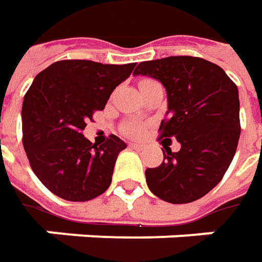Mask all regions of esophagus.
Returning <instances> with one entry per match:
<instances>
[{
    "mask_svg": "<svg viewBox=\"0 0 262 262\" xmlns=\"http://www.w3.org/2000/svg\"><path fill=\"white\" fill-rule=\"evenodd\" d=\"M128 147H129V148H133V150H143V148H144L143 144H137V143H129Z\"/></svg>",
    "mask_w": 262,
    "mask_h": 262,
    "instance_id": "34e87169",
    "label": "esophagus"
}]
</instances>
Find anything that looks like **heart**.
Masks as SVG:
<instances>
[{"label":"heart","instance_id":"heart-1","mask_svg":"<svg viewBox=\"0 0 262 262\" xmlns=\"http://www.w3.org/2000/svg\"><path fill=\"white\" fill-rule=\"evenodd\" d=\"M148 83H153L151 80H143L141 83H140V86H144V84H148ZM121 131L128 137H133V138H138V137L143 136V133H144V128L143 125L140 124V122H137V121H126L122 124L121 126Z\"/></svg>","mask_w":262,"mask_h":262}]
</instances>
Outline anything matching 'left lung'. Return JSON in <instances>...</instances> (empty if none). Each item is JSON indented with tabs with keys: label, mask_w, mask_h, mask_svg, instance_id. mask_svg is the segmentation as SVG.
Returning a JSON list of instances; mask_svg holds the SVG:
<instances>
[{
	"label": "left lung",
	"mask_w": 262,
	"mask_h": 262,
	"mask_svg": "<svg viewBox=\"0 0 262 262\" xmlns=\"http://www.w3.org/2000/svg\"><path fill=\"white\" fill-rule=\"evenodd\" d=\"M136 76L159 80L167 92V116L159 140L175 137L179 151L163 144V163L146 169L150 191L172 204L204 196L222 181L241 136L236 84L223 68L198 56L140 62Z\"/></svg>",
	"instance_id": "obj_1"
}]
</instances>
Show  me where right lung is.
Here are the masks:
<instances>
[{"instance_id":"obj_1","label":"right lung","mask_w":262,"mask_h":262,"mask_svg":"<svg viewBox=\"0 0 262 262\" xmlns=\"http://www.w3.org/2000/svg\"><path fill=\"white\" fill-rule=\"evenodd\" d=\"M134 67L64 59L35 77L21 109L23 147L32 170L52 194L81 203L109 188L126 144L112 134L97 146L81 133Z\"/></svg>"}]
</instances>
